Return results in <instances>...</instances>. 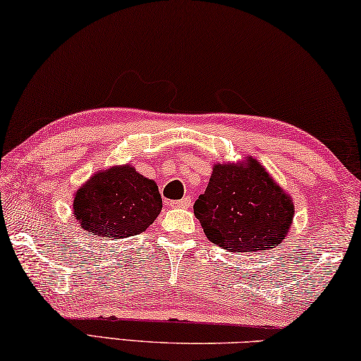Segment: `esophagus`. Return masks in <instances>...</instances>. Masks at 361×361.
<instances>
[{
  "instance_id": "34e87169",
  "label": "esophagus",
  "mask_w": 361,
  "mask_h": 361,
  "mask_svg": "<svg viewBox=\"0 0 361 361\" xmlns=\"http://www.w3.org/2000/svg\"><path fill=\"white\" fill-rule=\"evenodd\" d=\"M171 208H190L192 206V198L190 197H185L182 200H177V202H171L169 203Z\"/></svg>"
}]
</instances>
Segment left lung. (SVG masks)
Masks as SVG:
<instances>
[{
  "label": "left lung",
  "mask_w": 361,
  "mask_h": 361,
  "mask_svg": "<svg viewBox=\"0 0 361 361\" xmlns=\"http://www.w3.org/2000/svg\"><path fill=\"white\" fill-rule=\"evenodd\" d=\"M193 212L212 243L232 252L279 246L293 226L291 195L256 158L216 163Z\"/></svg>",
  "instance_id": "left-lung-1"
}]
</instances>
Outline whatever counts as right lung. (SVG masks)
Masks as SVG:
<instances>
[{
  "label": "right lung",
  "instance_id": "right-lung-1",
  "mask_svg": "<svg viewBox=\"0 0 361 361\" xmlns=\"http://www.w3.org/2000/svg\"><path fill=\"white\" fill-rule=\"evenodd\" d=\"M161 208L157 182L129 163L97 171L73 193V214L81 228L110 240L142 233Z\"/></svg>",
  "mask_w": 361,
  "mask_h": 361
}]
</instances>
